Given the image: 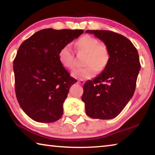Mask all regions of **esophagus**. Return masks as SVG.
Masks as SVG:
<instances>
[{
  "label": "esophagus",
  "mask_w": 155,
  "mask_h": 155,
  "mask_svg": "<svg viewBox=\"0 0 155 155\" xmlns=\"http://www.w3.org/2000/svg\"><path fill=\"white\" fill-rule=\"evenodd\" d=\"M78 83L79 84V85H83V84L85 83V82H84V81H83V80H78Z\"/></svg>",
  "instance_id": "obj_1"
}]
</instances>
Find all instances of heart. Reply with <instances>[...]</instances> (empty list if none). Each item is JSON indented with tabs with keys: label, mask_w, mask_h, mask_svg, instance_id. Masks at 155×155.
<instances>
[{
	"label": "heart",
	"mask_w": 155,
	"mask_h": 155,
	"mask_svg": "<svg viewBox=\"0 0 155 155\" xmlns=\"http://www.w3.org/2000/svg\"><path fill=\"white\" fill-rule=\"evenodd\" d=\"M78 51L84 52L86 56L84 60L85 67L78 68L72 72L73 77L85 80L94 77L96 72H101L107 67L109 61V51L106 44L100 43L96 38L85 35L76 42ZM59 60L63 66L72 70L75 67L74 54L69 44L60 49L58 54Z\"/></svg>",
	"instance_id": "heart-1"
}]
</instances>
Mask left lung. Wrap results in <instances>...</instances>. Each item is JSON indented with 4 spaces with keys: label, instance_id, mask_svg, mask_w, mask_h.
<instances>
[{
    "label": "left lung",
    "instance_id": "left-lung-1",
    "mask_svg": "<svg viewBox=\"0 0 155 155\" xmlns=\"http://www.w3.org/2000/svg\"><path fill=\"white\" fill-rule=\"evenodd\" d=\"M108 47L107 67L83 86L85 112L94 119L110 120L120 114L135 92L141 65L138 52L126 37L110 31L87 30Z\"/></svg>",
    "mask_w": 155,
    "mask_h": 155
}]
</instances>
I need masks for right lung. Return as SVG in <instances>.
<instances>
[{
    "mask_svg": "<svg viewBox=\"0 0 155 155\" xmlns=\"http://www.w3.org/2000/svg\"><path fill=\"white\" fill-rule=\"evenodd\" d=\"M83 32L45 28L18 48L14 61L15 94L21 108L34 121L50 123L61 117L70 87L77 81L61 65L58 54Z\"/></svg>",
    "mask_w": 155,
    "mask_h": 155,
    "instance_id": "right-lung-1",
    "label": "right lung"
}]
</instances>
